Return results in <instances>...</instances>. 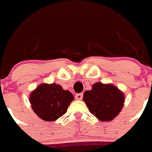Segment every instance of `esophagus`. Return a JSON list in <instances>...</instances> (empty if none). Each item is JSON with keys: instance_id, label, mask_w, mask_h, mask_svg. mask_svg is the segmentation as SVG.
Listing matches in <instances>:
<instances>
[{"instance_id": "34e87169", "label": "esophagus", "mask_w": 152, "mask_h": 152, "mask_svg": "<svg viewBox=\"0 0 152 152\" xmlns=\"http://www.w3.org/2000/svg\"><path fill=\"white\" fill-rule=\"evenodd\" d=\"M83 98V94L81 93V94H77L75 95V99L76 100H80L81 99Z\"/></svg>"}]
</instances>
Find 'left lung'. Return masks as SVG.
<instances>
[{
  "instance_id": "obj_1",
  "label": "left lung",
  "mask_w": 152,
  "mask_h": 152,
  "mask_svg": "<svg viewBox=\"0 0 152 152\" xmlns=\"http://www.w3.org/2000/svg\"><path fill=\"white\" fill-rule=\"evenodd\" d=\"M83 100L90 112L100 121H110L123 109L125 102L123 93L111 84L97 82L91 91H86Z\"/></svg>"
}]
</instances>
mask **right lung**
Here are the masks:
<instances>
[{
    "label": "right lung",
    "mask_w": 152,
    "mask_h": 152,
    "mask_svg": "<svg viewBox=\"0 0 152 152\" xmlns=\"http://www.w3.org/2000/svg\"><path fill=\"white\" fill-rule=\"evenodd\" d=\"M74 100L72 93L56 84H42L29 95V103L35 113L45 121H55L67 112Z\"/></svg>",
    "instance_id": "right-lung-1"
}]
</instances>
